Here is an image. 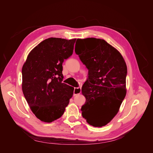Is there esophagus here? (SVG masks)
<instances>
[{"mask_svg":"<svg viewBox=\"0 0 153 153\" xmlns=\"http://www.w3.org/2000/svg\"><path fill=\"white\" fill-rule=\"evenodd\" d=\"M81 92V87H75L74 89V96H76L77 94H79Z\"/></svg>","mask_w":153,"mask_h":153,"instance_id":"esophagus-1","label":"esophagus"}]
</instances>
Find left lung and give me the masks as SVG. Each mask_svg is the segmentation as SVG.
I'll list each match as a JSON object with an SVG mask.
<instances>
[{
    "mask_svg": "<svg viewBox=\"0 0 153 153\" xmlns=\"http://www.w3.org/2000/svg\"><path fill=\"white\" fill-rule=\"evenodd\" d=\"M77 41L75 52L88 69V78L81 89L86 99L82 115L89 125L102 127L117 114L125 97L126 64L120 52L104 39Z\"/></svg>",
    "mask_w": 153,
    "mask_h": 153,
    "instance_id": "8db88e82",
    "label": "left lung"
}]
</instances>
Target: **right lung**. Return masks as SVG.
Returning <instances> with one entry per match:
<instances>
[{"mask_svg": "<svg viewBox=\"0 0 153 153\" xmlns=\"http://www.w3.org/2000/svg\"><path fill=\"white\" fill-rule=\"evenodd\" d=\"M76 39L50 38L32 50L22 67V91L30 109L41 121L60 118L74 87L62 83V62L72 54Z\"/></svg>", "mask_w": 153, "mask_h": 153, "instance_id": "right-lung-1", "label": "right lung"}]
</instances>
